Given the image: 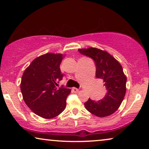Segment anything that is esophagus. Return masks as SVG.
<instances>
[{
  "instance_id": "34e87169",
  "label": "esophagus",
  "mask_w": 149,
  "mask_h": 149,
  "mask_svg": "<svg viewBox=\"0 0 149 149\" xmlns=\"http://www.w3.org/2000/svg\"><path fill=\"white\" fill-rule=\"evenodd\" d=\"M72 91L74 92V93H77V92L79 91V90L77 88H72Z\"/></svg>"
}]
</instances>
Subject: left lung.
Masks as SVG:
<instances>
[{
  "label": "left lung",
  "instance_id": "obj_1",
  "mask_svg": "<svg viewBox=\"0 0 149 149\" xmlns=\"http://www.w3.org/2000/svg\"><path fill=\"white\" fill-rule=\"evenodd\" d=\"M79 53L95 61L96 78L103 80L107 95L101 100L95 101L89 98L85 107L92 114L100 117L110 116L116 111L122 102L126 92L127 78L122 67L107 52L91 47L78 49Z\"/></svg>",
  "mask_w": 149,
  "mask_h": 149
}]
</instances>
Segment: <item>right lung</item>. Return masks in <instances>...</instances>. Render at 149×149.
Returning a JSON list of instances; mask_svg holds the SVG:
<instances>
[{
	"mask_svg": "<svg viewBox=\"0 0 149 149\" xmlns=\"http://www.w3.org/2000/svg\"><path fill=\"white\" fill-rule=\"evenodd\" d=\"M62 54L47 53L36 58L22 77L21 91L29 108L37 116L52 119L63 111L71 89L56 88L63 74L60 70Z\"/></svg>",
	"mask_w": 149,
	"mask_h": 149,
	"instance_id": "right-lung-1",
	"label": "right lung"
}]
</instances>
